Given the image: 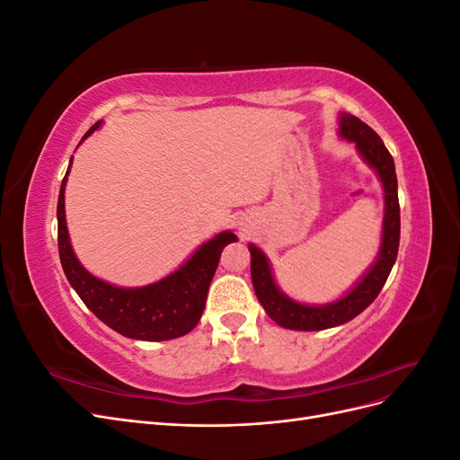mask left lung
<instances>
[{"label":"left lung","instance_id":"left-lung-1","mask_svg":"<svg viewBox=\"0 0 460 460\" xmlns=\"http://www.w3.org/2000/svg\"><path fill=\"white\" fill-rule=\"evenodd\" d=\"M340 137L353 142L358 155L380 178L384 190V222H382V243L368 270L358 278L357 284L340 299L324 305L299 303L286 296L278 288L270 269V261L262 249L249 243L252 253V280L259 303L278 326L299 332L326 330L349 323L357 314L363 313L368 305L378 297L389 272H392L399 252V198H397V174L394 157L389 155L382 137L360 119L341 113L340 115Z\"/></svg>","mask_w":460,"mask_h":460}]
</instances>
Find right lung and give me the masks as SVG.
<instances>
[{"instance_id":"add662e5","label":"right lung","mask_w":460,"mask_h":460,"mask_svg":"<svg viewBox=\"0 0 460 460\" xmlns=\"http://www.w3.org/2000/svg\"><path fill=\"white\" fill-rule=\"evenodd\" d=\"M102 122L103 120H97L82 137V142L100 128ZM71 164H68V171L61 182L58 201L59 257L68 284L103 324L119 332L124 338L166 341L186 336L199 323L205 309L207 291L218 267L222 249L232 242H238L235 234L230 230L218 232L211 240L201 243L174 272L166 274L153 284L140 288L109 284L82 267L71 245V238H68L65 186L66 176L71 172Z\"/></svg>"}]
</instances>
